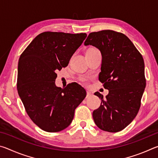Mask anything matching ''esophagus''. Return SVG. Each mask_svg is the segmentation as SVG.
Instances as JSON below:
<instances>
[{"label": "esophagus", "instance_id": "obj_1", "mask_svg": "<svg viewBox=\"0 0 158 158\" xmlns=\"http://www.w3.org/2000/svg\"><path fill=\"white\" fill-rule=\"evenodd\" d=\"M91 95H92V93H91L89 92V91H87L86 92V98H89Z\"/></svg>", "mask_w": 158, "mask_h": 158}]
</instances>
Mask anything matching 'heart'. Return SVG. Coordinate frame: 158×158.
Segmentation results:
<instances>
[{
  "label": "heart",
  "instance_id": "obj_1",
  "mask_svg": "<svg viewBox=\"0 0 158 158\" xmlns=\"http://www.w3.org/2000/svg\"><path fill=\"white\" fill-rule=\"evenodd\" d=\"M81 81H82L83 82H86L87 80L85 79H84V78H82V79H81Z\"/></svg>",
  "mask_w": 158,
  "mask_h": 158
}]
</instances>
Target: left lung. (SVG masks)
I'll use <instances>...</instances> for the list:
<instances>
[{
	"mask_svg": "<svg viewBox=\"0 0 158 158\" xmlns=\"http://www.w3.org/2000/svg\"><path fill=\"white\" fill-rule=\"evenodd\" d=\"M84 44L101 52L99 80L109 90L106 98L95 93L101 99V105L93 111V120L101 130L119 132L133 121L139 110L146 84L143 58L125 35L114 31L90 33Z\"/></svg>",
	"mask_w": 158,
	"mask_h": 158,
	"instance_id": "left-lung-1",
	"label": "left lung"
}]
</instances>
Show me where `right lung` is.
Returning a JSON list of instances; mask_svg holds the SVG:
<instances>
[{"mask_svg": "<svg viewBox=\"0 0 158 158\" xmlns=\"http://www.w3.org/2000/svg\"><path fill=\"white\" fill-rule=\"evenodd\" d=\"M86 33L47 31L39 34L21 53L18 63L17 90L35 124L48 132L68 127L74 111L86 96L84 88L55 84L56 71L68 66Z\"/></svg>", "mask_w": 158, "mask_h": 158, "instance_id": "obj_1", "label": "right lung"}]
</instances>
